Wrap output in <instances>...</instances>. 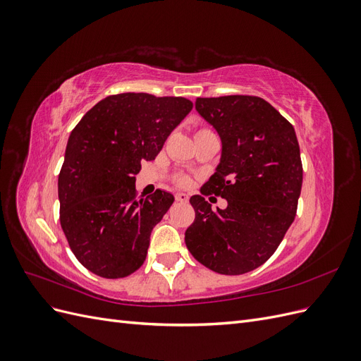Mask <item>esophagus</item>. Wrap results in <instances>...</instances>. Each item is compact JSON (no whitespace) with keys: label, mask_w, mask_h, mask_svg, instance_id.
Returning a JSON list of instances; mask_svg holds the SVG:
<instances>
[{"label":"esophagus","mask_w":361,"mask_h":361,"mask_svg":"<svg viewBox=\"0 0 361 361\" xmlns=\"http://www.w3.org/2000/svg\"><path fill=\"white\" fill-rule=\"evenodd\" d=\"M188 194H185V192H176V200L178 202H188Z\"/></svg>","instance_id":"34e87169"}]
</instances>
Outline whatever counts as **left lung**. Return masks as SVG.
I'll return each mask as SVG.
<instances>
[{"label": "left lung", "mask_w": 361, "mask_h": 361, "mask_svg": "<svg viewBox=\"0 0 361 361\" xmlns=\"http://www.w3.org/2000/svg\"><path fill=\"white\" fill-rule=\"evenodd\" d=\"M195 110L221 140L220 164L202 194L220 195L227 207L212 211L203 195H192L195 220L185 244L206 268L245 274L272 256L297 214L302 185L297 134L257 96L197 97Z\"/></svg>", "instance_id": "obj_1"}]
</instances>
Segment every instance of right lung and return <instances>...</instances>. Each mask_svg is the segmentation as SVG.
<instances>
[{
	"label": "right lung",
	"mask_w": 361,
	"mask_h": 361,
	"mask_svg": "<svg viewBox=\"0 0 361 361\" xmlns=\"http://www.w3.org/2000/svg\"><path fill=\"white\" fill-rule=\"evenodd\" d=\"M191 108L185 97L113 94L73 128L59 176L60 223L76 259L94 274L122 279L143 265L152 228L174 197L157 190L137 199L135 174Z\"/></svg>",
	"instance_id": "right-lung-1"
}]
</instances>
